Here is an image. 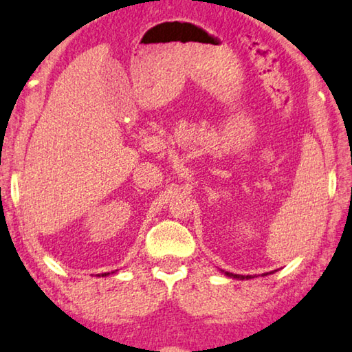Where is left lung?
<instances>
[{
    "mask_svg": "<svg viewBox=\"0 0 352 352\" xmlns=\"http://www.w3.org/2000/svg\"><path fill=\"white\" fill-rule=\"evenodd\" d=\"M221 272H223V274H224V275H227V276H230V278H236V280H250V278H255V276H252V275H236V274L224 272V270H221ZM269 274H274V272L263 274V276H266V275H269Z\"/></svg>",
    "mask_w": 352,
    "mask_h": 352,
    "instance_id": "1",
    "label": "left lung"
}]
</instances>
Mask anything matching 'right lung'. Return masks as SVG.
Returning <instances> with one entry per match:
<instances>
[{"instance_id": "right-lung-1", "label": "right lung", "mask_w": 352, "mask_h": 352, "mask_svg": "<svg viewBox=\"0 0 352 352\" xmlns=\"http://www.w3.org/2000/svg\"><path fill=\"white\" fill-rule=\"evenodd\" d=\"M111 274H114V272H111ZM107 275H109V272H108V274H102V275H97V276H107Z\"/></svg>"}]
</instances>
